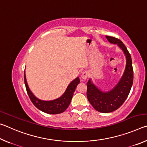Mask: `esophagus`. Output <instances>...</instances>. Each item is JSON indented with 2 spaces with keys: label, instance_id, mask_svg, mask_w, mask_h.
I'll return each instance as SVG.
<instances>
[{
  "label": "esophagus",
  "instance_id": "34e87169",
  "mask_svg": "<svg viewBox=\"0 0 147 147\" xmlns=\"http://www.w3.org/2000/svg\"><path fill=\"white\" fill-rule=\"evenodd\" d=\"M88 77V71H84L81 74V78L83 80H86Z\"/></svg>",
  "mask_w": 147,
  "mask_h": 147
}]
</instances>
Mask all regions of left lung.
<instances>
[{
  "label": "left lung",
  "mask_w": 147,
  "mask_h": 147,
  "mask_svg": "<svg viewBox=\"0 0 147 147\" xmlns=\"http://www.w3.org/2000/svg\"><path fill=\"white\" fill-rule=\"evenodd\" d=\"M110 43L117 44L126 57V67L123 76L114 88L108 91L98 89L90 78L87 83V97L94 109L101 113H110L117 109L124 103L130 93L133 84L134 71L131 56L120 39L106 36Z\"/></svg>",
  "instance_id": "1"
}]
</instances>
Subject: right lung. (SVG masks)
Here are the masks:
<instances>
[{"instance_id":"right-lung-1","label":"right lung","mask_w":147,"mask_h":147,"mask_svg":"<svg viewBox=\"0 0 147 147\" xmlns=\"http://www.w3.org/2000/svg\"><path fill=\"white\" fill-rule=\"evenodd\" d=\"M79 83V77H77L69 84L65 91L60 97L53 100H42L37 98L30 89L28 84H27L25 71H24V84H25L27 93H28L32 102L39 110L49 114H58L63 113L66 110V109L68 108L71 103L74 92Z\"/></svg>"}]
</instances>
